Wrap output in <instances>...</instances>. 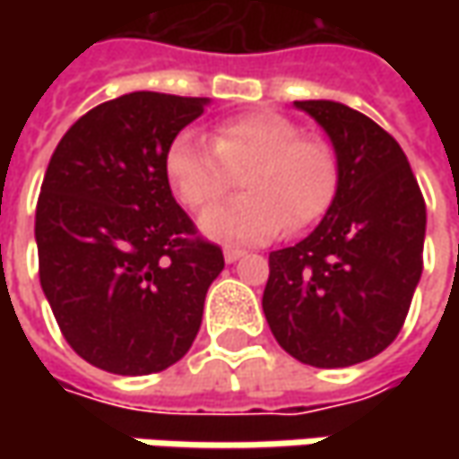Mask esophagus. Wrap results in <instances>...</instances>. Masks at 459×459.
I'll use <instances>...</instances> for the list:
<instances>
[{
  "label": "esophagus",
  "mask_w": 459,
  "mask_h": 459,
  "mask_svg": "<svg viewBox=\"0 0 459 459\" xmlns=\"http://www.w3.org/2000/svg\"><path fill=\"white\" fill-rule=\"evenodd\" d=\"M245 255H247V253L239 250V247H224V260H227V263H235V260H239V257Z\"/></svg>",
  "instance_id": "34e87169"
}]
</instances>
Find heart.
I'll return each instance as SVG.
<instances>
[{
    "instance_id": "heart-1",
    "label": "heart",
    "mask_w": 459,
    "mask_h": 459,
    "mask_svg": "<svg viewBox=\"0 0 459 459\" xmlns=\"http://www.w3.org/2000/svg\"><path fill=\"white\" fill-rule=\"evenodd\" d=\"M212 144L181 133L166 152V176L173 194L191 209L206 212L221 202L235 176L247 191L238 202L209 212L206 235L232 242H263L286 224L299 232L319 220L337 196L340 158L334 145L301 130L299 122L275 112H253L224 119Z\"/></svg>"
}]
</instances>
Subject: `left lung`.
<instances>
[{
    "label": "left lung",
    "instance_id": "left-lung-1",
    "mask_svg": "<svg viewBox=\"0 0 459 459\" xmlns=\"http://www.w3.org/2000/svg\"><path fill=\"white\" fill-rule=\"evenodd\" d=\"M340 158V186L307 239L268 257L263 311L278 344L314 368L370 360L406 322L424 268L427 204L396 140L340 101H296Z\"/></svg>",
    "mask_w": 459,
    "mask_h": 459
}]
</instances>
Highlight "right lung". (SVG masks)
<instances>
[{"label":"right lung","instance_id":"obj_1","mask_svg":"<svg viewBox=\"0 0 459 459\" xmlns=\"http://www.w3.org/2000/svg\"><path fill=\"white\" fill-rule=\"evenodd\" d=\"M206 99L133 91L63 134L35 209L38 273L71 350L117 376H151L188 352L224 268L166 176L168 145Z\"/></svg>","mask_w":459,"mask_h":459}]
</instances>
